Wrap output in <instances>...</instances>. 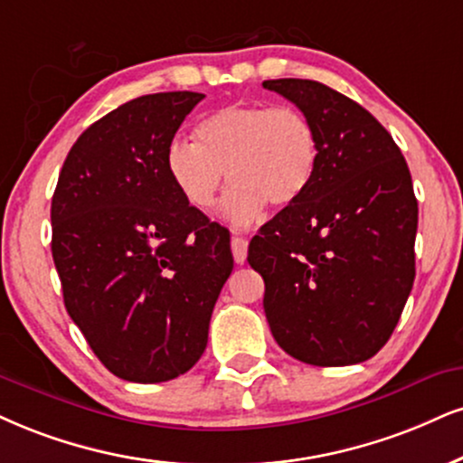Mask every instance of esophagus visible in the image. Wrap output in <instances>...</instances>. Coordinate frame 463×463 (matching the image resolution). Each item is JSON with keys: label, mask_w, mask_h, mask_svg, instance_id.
<instances>
[{"label": "esophagus", "mask_w": 463, "mask_h": 463, "mask_svg": "<svg viewBox=\"0 0 463 463\" xmlns=\"http://www.w3.org/2000/svg\"><path fill=\"white\" fill-rule=\"evenodd\" d=\"M247 250H249V242L244 241V238L241 236L232 238V253L236 264H244V260H247Z\"/></svg>", "instance_id": "34e87169"}]
</instances>
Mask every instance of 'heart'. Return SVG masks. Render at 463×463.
<instances>
[{"instance_id":"b5f03b06","label":"heart","mask_w":463,"mask_h":463,"mask_svg":"<svg viewBox=\"0 0 463 463\" xmlns=\"http://www.w3.org/2000/svg\"><path fill=\"white\" fill-rule=\"evenodd\" d=\"M193 135L195 144H169V178L191 208L208 210L225 171L232 186L221 208L233 225L258 221L266 203H296L316 175L317 130L296 107L227 105L199 119Z\"/></svg>"}]
</instances>
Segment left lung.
I'll return each mask as SVG.
<instances>
[{"instance_id": "left-lung-1", "label": "left lung", "mask_w": 463, "mask_h": 463, "mask_svg": "<svg viewBox=\"0 0 463 463\" xmlns=\"http://www.w3.org/2000/svg\"><path fill=\"white\" fill-rule=\"evenodd\" d=\"M264 88L292 100L319 139L305 195L249 244L266 319L302 363H363L391 339L414 283L419 203L406 158L378 119L328 85L270 79Z\"/></svg>"}]
</instances>
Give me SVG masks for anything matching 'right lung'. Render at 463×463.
<instances>
[{
    "mask_svg": "<svg viewBox=\"0 0 463 463\" xmlns=\"http://www.w3.org/2000/svg\"><path fill=\"white\" fill-rule=\"evenodd\" d=\"M202 99L147 94L107 113L74 141L51 202L68 316L113 375L139 384L202 358L233 268L230 232L184 202L165 165Z\"/></svg>",
    "mask_w": 463,
    "mask_h": 463,
    "instance_id": "add662e5",
    "label": "right lung"
}]
</instances>
